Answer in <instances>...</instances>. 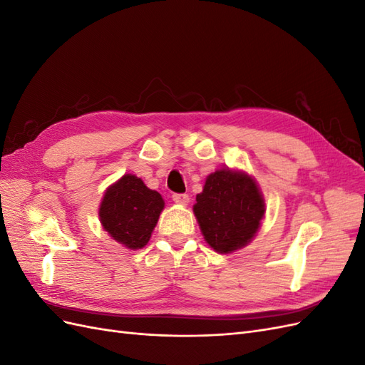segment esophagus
I'll use <instances>...</instances> for the list:
<instances>
[{"label":"esophagus","instance_id":"esophagus-1","mask_svg":"<svg viewBox=\"0 0 365 365\" xmlns=\"http://www.w3.org/2000/svg\"><path fill=\"white\" fill-rule=\"evenodd\" d=\"M172 200H173V202L180 204V205H187L190 201V197H189V195H185V193H175L172 196Z\"/></svg>","mask_w":365,"mask_h":365}]
</instances>
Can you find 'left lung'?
I'll list each match as a JSON object with an SVG mask.
<instances>
[{
    "label": "left lung",
    "mask_w": 365,
    "mask_h": 365,
    "mask_svg": "<svg viewBox=\"0 0 365 365\" xmlns=\"http://www.w3.org/2000/svg\"><path fill=\"white\" fill-rule=\"evenodd\" d=\"M193 213L207 244L220 254L247 247L264 215L263 195L252 176L220 169L210 173L196 195Z\"/></svg>",
    "instance_id": "left-lung-1"
}]
</instances>
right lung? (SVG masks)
Wrapping results in <instances>:
<instances>
[{
	"label": "right lung",
	"mask_w": 365,
	"mask_h": 365,
	"mask_svg": "<svg viewBox=\"0 0 365 365\" xmlns=\"http://www.w3.org/2000/svg\"><path fill=\"white\" fill-rule=\"evenodd\" d=\"M163 208L164 201L158 192L150 190L135 175L126 173L106 189L98 217L118 244L140 250L149 242Z\"/></svg>",
	"instance_id": "1"
}]
</instances>
